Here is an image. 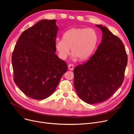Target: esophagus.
Masks as SVG:
<instances>
[{
    "label": "esophagus",
    "mask_w": 134,
    "mask_h": 134,
    "mask_svg": "<svg viewBox=\"0 0 134 134\" xmlns=\"http://www.w3.org/2000/svg\"><path fill=\"white\" fill-rule=\"evenodd\" d=\"M68 68H69V70H71V71L73 70L74 65H73V64H69V65H68Z\"/></svg>",
    "instance_id": "obj_1"
}]
</instances>
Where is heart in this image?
I'll return each instance as SVG.
<instances>
[{"mask_svg": "<svg viewBox=\"0 0 134 134\" xmlns=\"http://www.w3.org/2000/svg\"><path fill=\"white\" fill-rule=\"evenodd\" d=\"M98 42V35L91 28H72L63 35V40H56L55 49L60 58L66 59L70 54L74 59L84 61L94 53Z\"/></svg>", "mask_w": 134, "mask_h": 134, "instance_id": "1", "label": "heart"}]
</instances>
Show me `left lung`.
<instances>
[{
	"instance_id": "obj_1",
	"label": "left lung",
	"mask_w": 134,
	"mask_h": 134,
	"mask_svg": "<svg viewBox=\"0 0 134 134\" xmlns=\"http://www.w3.org/2000/svg\"><path fill=\"white\" fill-rule=\"evenodd\" d=\"M101 43L95 53L74 69V85L78 96L89 104L111 97L123 83L127 55L121 40L104 26Z\"/></svg>"
}]
</instances>
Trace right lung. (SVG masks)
I'll return each instance as SVG.
<instances>
[{
    "label": "right lung",
    "mask_w": 134,
    "mask_h": 134,
    "mask_svg": "<svg viewBox=\"0 0 134 134\" xmlns=\"http://www.w3.org/2000/svg\"><path fill=\"white\" fill-rule=\"evenodd\" d=\"M56 20H43L21 34L12 54L14 80L28 97L43 100L56 90L67 63L55 54Z\"/></svg>",
    "instance_id": "add662e5"
}]
</instances>
